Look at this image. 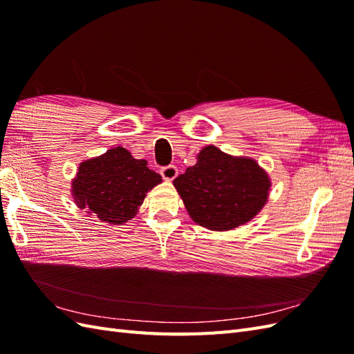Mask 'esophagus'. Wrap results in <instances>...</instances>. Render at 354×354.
<instances>
[{
    "mask_svg": "<svg viewBox=\"0 0 354 354\" xmlns=\"http://www.w3.org/2000/svg\"><path fill=\"white\" fill-rule=\"evenodd\" d=\"M178 174V169L176 165H167L160 168V176H162L165 180H174Z\"/></svg>",
    "mask_w": 354,
    "mask_h": 354,
    "instance_id": "1",
    "label": "esophagus"
}]
</instances>
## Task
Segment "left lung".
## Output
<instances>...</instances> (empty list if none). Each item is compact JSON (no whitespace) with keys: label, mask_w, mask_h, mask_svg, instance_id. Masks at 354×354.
I'll return each mask as SVG.
<instances>
[{"label":"left lung","mask_w":354,"mask_h":354,"mask_svg":"<svg viewBox=\"0 0 354 354\" xmlns=\"http://www.w3.org/2000/svg\"><path fill=\"white\" fill-rule=\"evenodd\" d=\"M190 218L209 230H232L252 220L269 198L270 178L251 158L216 146L198 153L194 167L174 181Z\"/></svg>","instance_id":"obj_1"}]
</instances>
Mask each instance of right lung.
Returning a JSON list of instances; mask_svg holds the SVG:
<instances>
[{
  "instance_id": "add662e5",
  "label": "right lung",
  "mask_w": 354,
  "mask_h": 354,
  "mask_svg": "<svg viewBox=\"0 0 354 354\" xmlns=\"http://www.w3.org/2000/svg\"><path fill=\"white\" fill-rule=\"evenodd\" d=\"M160 181L162 177L147 167V160L136 159L118 146L80 164L72 180V196L90 216L122 224L136 216L147 192Z\"/></svg>"
}]
</instances>
